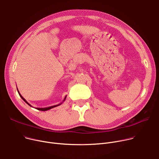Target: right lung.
Wrapping results in <instances>:
<instances>
[{
	"label": "right lung",
	"mask_w": 159,
	"mask_h": 159,
	"mask_svg": "<svg viewBox=\"0 0 159 159\" xmlns=\"http://www.w3.org/2000/svg\"><path fill=\"white\" fill-rule=\"evenodd\" d=\"M17 91H18V94H19V95H20V97L22 98V99L26 103H27L30 107H32V105H30V104H29L27 101H26V100L22 96V95L20 94V92H19V91L18 90V89H17ZM66 96L65 97V98H64V100H63V101L61 102V103H59V104H57V105H52V106H50V107H45V108H36V109H38V110H39V111H48V110H49V109H52V108H54V107H57V106H59V105H61L62 103V102H64L65 100H66Z\"/></svg>",
	"instance_id": "add662e5"
}]
</instances>
